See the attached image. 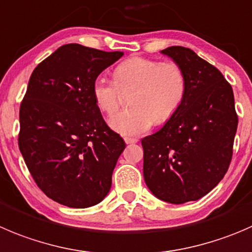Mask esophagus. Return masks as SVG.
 I'll return each instance as SVG.
<instances>
[{
  "label": "esophagus",
  "instance_id": "esophagus-1",
  "mask_svg": "<svg viewBox=\"0 0 252 252\" xmlns=\"http://www.w3.org/2000/svg\"><path fill=\"white\" fill-rule=\"evenodd\" d=\"M124 141H126V144H135V143H138V138H131V136H126V138H124Z\"/></svg>",
  "mask_w": 252,
  "mask_h": 252
}]
</instances>
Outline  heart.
Masks as SVG:
<instances>
[{
  "label": "heart",
  "mask_w": 252,
  "mask_h": 252,
  "mask_svg": "<svg viewBox=\"0 0 252 252\" xmlns=\"http://www.w3.org/2000/svg\"><path fill=\"white\" fill-rule=\"evenodd\" d=\"M114 81L98 76L92 84L97 108L111 116L119 107L122 92L133 90L128 99L130 108L118 112L109 126L123 135H139L154 124L172 118L185 101L186 77L175 63L133 56L122 61L113 71Z\"/></svg>",
  "instance_id": "heart-1"
}]
</instances>
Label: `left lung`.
<instances>
[{
    "label": "left lung",
    "instance_id": "1",
    "mask_svg": "<svg viewBox=\"0 0 252 252\" xmlns=\"http://www.w3.org/2000/svg\"><path fill=\"white\" fill-rule=\"evenodd\" d=\"M161 53L182 69L187 90L175 116L141 140L144 180L158 199L182 204L206 196L226 173L238 114L233 89L217 67L183 46Z\"/></svg>",
    "mask_w": 252,
    "mask_h": 252
}]
</instances>
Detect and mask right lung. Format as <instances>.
Masks as SVG:
<instances>
[{"label":"right lung","instance_id":"1","mask_svg":"<svg viewBox=\"0 0 252 252\" xmlns=\"http://www.w3.org/2000/svg\"><path fill=\"white\" fill-rule=\"evenodd\" d=\"M123 56L66 44L34 69L19 108L18 145L41 191L70 208H87L108 194L126 149L92 96L98 75Z\"/></svg>","mask_w":252,"mask_h":252}]
</instances>
